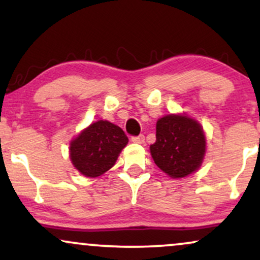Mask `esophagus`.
Wrapping results in <instances>:
<instances>
[{
	"label": "esophagus",
	"instance_id": "34e87169",
	"mask_svg": "<svg viewBox=\"0 0 260 260\" xmlns=\"http://www.w3.org/2000/svg\"><path fill=\"white\" fill-rule=\"evenodd\" d=\"M145 140V137L143 136V134H139V136H136V137H132V142L133 143H138V144H143Z\"/></svg>",
	"mask_w": 260,
	"mask_h": 260
}]
</instances>
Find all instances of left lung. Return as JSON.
<instances>
[{"mask_svg": "<svg viewBox=\"0 0 260 260\" xmlns=\"http://www.w3.org/2000/svg\"><path fill=\"white\" fill-rule=\"evenodd\" d=\"M150 153L170 177H186L199 169L204 157L203 128L187 116H165L156 122V142L150 145Z\"/></svg>", "mask_w": 260, "mask_h": 260, "instance_id": "left-lung-1", "label": "left lung"}]
</instances>
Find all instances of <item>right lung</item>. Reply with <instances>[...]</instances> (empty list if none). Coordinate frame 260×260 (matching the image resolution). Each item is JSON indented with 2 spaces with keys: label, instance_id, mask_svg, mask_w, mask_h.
Returning <instances> with one entry per match:
<instances>
[{
  "label": "right lung",
  "instance_id": "obj_1",
  "mask_svg": "<svg viewBox=\"0 0 260 260\" xmlns=\"http://www.w3.org/2000/svg\"><path fill=\"white\" fill-rule=\"evenodd\" d=\"M128 138L118 126L109 121H98L71 143V160L80 174L98 177L115 165Z\"/></svg>",
  "mask_w": 260,
  "mask_h": 260
}]
</instances>
